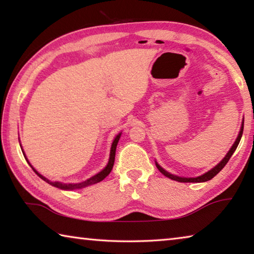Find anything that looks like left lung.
<instances>
[{
    "instance_id": "obj_1",
    "label": "left lung",
    "mask_w": 254,
    "mask_h": 254,
    "mask_svg": "<svg viewBox=\"0 0 254 254\" xmlns=\"http://www.w3.org/2000/svg\"><path fill=\"white\" fill-rule=\"evenodd\" d=\"M243 127H244V122H242V127H241V131H240V133H239L238 139H236V141L234 142V144L232 145V148L230 149V151L227 152V154L225 156V158L223 159V160H222L220 163H218V165H217L216 167H214V168H213L212 170L207 171V173L204 174V175H201V176H199V177H196V178H184V177H178V176L171 175V174H169V173H168V171H166L165 169H162L161 167L159 166L158 163L156 162L157 168L159 169V171H160L161 174L165 175L166 177H168V178L173 179V180H176V182H179V183H203V182H207V180H210V179H212L213 177H215V176H216L218 173H220V171H221L223 168H224L226 163L229 162L230 158L232 157V154L234 153L235 149L238 148V145H239V143H240L241 137H242V134H243Z\"/></svg>"
}]
</instances>
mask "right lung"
Returning <instances> with one entry per match:
<instances>
[{"label":"right lung","mask_w":254,"mask_h":254,"mask_svg":"<svg viewBox=\"0 0 254 254\" xmlns=\"http://www.w3.org/2000/svg\"><path fill=\"white\" fill-rule=\"evenodd\" d=\"M120 136H121V133H120V134H118L117 136H115L113 143H112L111 153H110V160H109V163H107V166L105 167V168L103 169L101 173H98L97 175L93 176L92 178H89L87 180H85V182L79 183V184H63V183H59V182H50V180L45 178L44 176H41L36 169L33 168L31 165H30V162L28 161V159H27V161H28V163L30 165V167H31V168L33 169L34 173H36L38 176H39L41 179H44L46 183H48L49 185H51V186L57 187V188H60V189H66V190H72V189H80V188L87 187V186H89V185L100 183V182H102V180L106 177V176L110 175V173L112 171V168H113V166H114L115 151H117V145H118V142H119V140H120ZM24 157H25V154H24Z\"/></svg>","instance_id":"add662e5"}]
</instances>
